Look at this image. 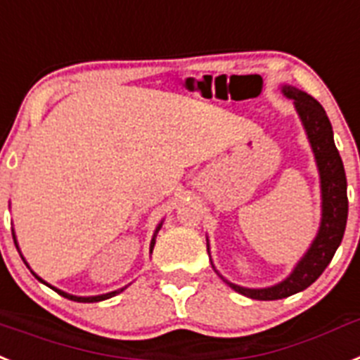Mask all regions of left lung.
Listing matches in <instances>:
<instances>
[{
  "mask_svg": "<svg viewBox=\"0 0 360 360\" xmlns=\"http://www.w3.org/2000/svg\"><path fill=\"white\" fill-rule=\"evenodd\" d=\"M284 94L295 101L297 112L300 115L309 143L315 153L322 187V222L317 238L313 240L308 253L297 264L288 278L273 288L250 290L231 284L224 278L229 288L255 300H278L290 295L306 290L317 281L328 264L333 259L335 251L342 242L346 220H348V193H346V173L342 160L333 142V131L328 120L326 110L317 100L295 87H284Z\"/></svg>",
  "mask_w": 360,
  "mask_h": 360,
  "instance_id": "left-lung-1",
  "label": "left lung"
}]
</instances>
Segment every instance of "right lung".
<instances>
[{
	"instance_id": "right-lung-1",
	"label": "right lung",
	"mask_w": 360,
	"mask_h": 360,
	"mask_svg": "<svg viewBox=\"0 0 360 360\" xmlns=\"http://www.w3.org/2000/svg\"><path fill=\"white\" fill-rule=\"evenodd\" d=\"M158 229H160V227H158ZM158 229H156V233H158ZM153 245H155V238H153V242H150V250H153ZM34 276H36L38 281H41L38 275H34ZM43 284H47V282H43ZM51 288H52V285H51ZM52 290H56V288H52ZM124 290H125V288H122V290H118V291H112V293H105V295H98V297H75V295H69V293H65V291H61V290H56V291L61 295V297H65V299H69V300H75V302H100V300H105V299H110V297H115L116 293H120V291H124Z\"/></svg>"
}]
</instances>
